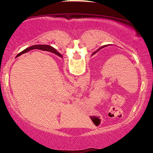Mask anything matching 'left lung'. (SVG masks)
I'll return each mask as SVG.
<instances>
[{"instance_id": "obj_1", "label": "left lung", "mask_w": 153, "mask_h": 153, "mask_svg": "<svg viewBox=\"0 0 153 153\" xmlns=\"http://www.w3.org/2000/svg\"><path fill=\"white\" fill-rule=\"evenodd\" d=\"M106 46H108V45H105V46H103V47H102L101 48H100V49H98V50H97V51H99V50H100V49H102V48H104V47H106Z\"/></svg>"}]
</instances>
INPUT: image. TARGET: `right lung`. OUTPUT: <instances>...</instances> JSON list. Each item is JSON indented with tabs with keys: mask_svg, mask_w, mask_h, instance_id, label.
<instances>
[{
	"mask_svg": "<svg viewBox=\"0 0 153 153\" xmlns=\"http://www.w3.org/2000/svg\"><path fill=\"white\" fill-rule=\"evenodd\" d=\"M39 49V50H42V51H50V52H53L56 55H58V56H60V57H62L61 54L60 53H58V52L56 51V50L53 48L51 46L49 45H34V46H32V47H30L28 48H27V49H24V51H22V52H20L18 54V55H22L23 53H26V52H28L30 51V50H32V49Z\"/></svg>",
	"mask_w": 153,
	"mask_h": 153,
	"instance_id": "obj_1",
	"label": "right lung"
}]
</instances>
